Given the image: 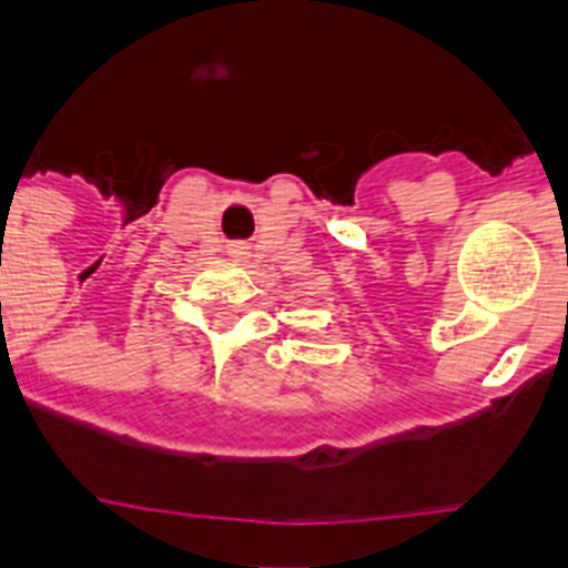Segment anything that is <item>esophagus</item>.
Listing matches in <instances>:
<instances>
[{
  "mask_svg": "<svg viewBox=\"0 0 568 568\" xmlns=\"http://www.w3.org/2000/svg\"><path fill=\"white\" fill-rule=\"evenodd\" d=\"M230 256L235 258V262H244V258L250 256V250L244 247V244H230Z\"/></svg>",
  "mask_w": 568,
  "mask_h": 568,
  "instance_id": "34e87169",
  "label": "esophagus"
}]
</instances>
